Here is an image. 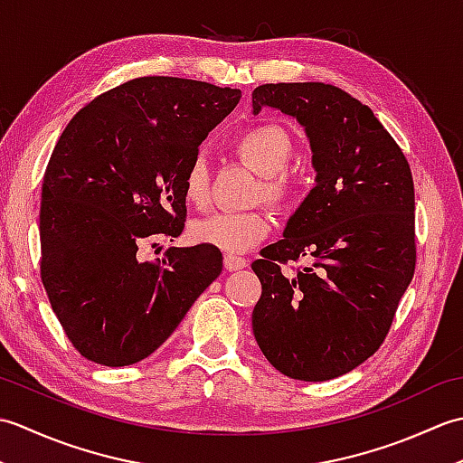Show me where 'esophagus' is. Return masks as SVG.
I'll list each match as a JSON object with an SVG mask.
<instances>
[{"instance_id":"obj_1","label":"esophagus","mask_w":463,"mask_h":463,"mask_svg":"<svg viewBox=\"0 0 463 463\" xmlns=\"http://www.w3.org/2000/svg\"><path fill=\"white\" fill-rule=\"evenodd\" d=\"M247 267V260L242 257H237V254H224V269L226 270H241Z\"/></svg>"}]
</instances>
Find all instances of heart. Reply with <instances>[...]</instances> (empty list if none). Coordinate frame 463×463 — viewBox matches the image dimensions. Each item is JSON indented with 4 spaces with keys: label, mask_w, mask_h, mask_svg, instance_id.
Segmentation results:
<instances>
[{
    "label": "heart",
    "mask_w": 463,
    "mask_h": 463,
    "mask_svg": "<svg viewBox=\"0 0 463 463\" xmlns=\"http://www.w3.org/2000/svg\"><path fill=\"white\" fill-rule=\"evenodd\" d=\"M234 151L252 169L264 175L262 194L277 204L288 203L297 194V176L287 166L294 151L292 135L279 123H259L242 131L234 141ZM184 201L203 209L211 199V176L203 159H194L183 176ZM272 229L264 211H221L194 221L191 239L222 252H247Z\"/></svg>",
    "instance_id": "heart-1"
}]
</instances>
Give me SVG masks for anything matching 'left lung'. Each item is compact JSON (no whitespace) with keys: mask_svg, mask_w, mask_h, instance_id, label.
Wrapping results in <instances>:
<instances>
[{"mask_svg":"<svg viewBox=\"0 0 463 463\" xmlns=\"http://www.w3.org/2000/svg\"><path fill=\"white\" fill-rule=\"evenodd\" d=\"M262 107L304 127L317 184L252 262V332L284 376L332 380L380 348L414 277V181L370 107L338 87L267 83L252 91V113ZM300 256L313 267L284 278L279 264Z\"/></svg>","mask_w":463,"mask_h":463,"instance_id":"left-lung-1","label":"left lung"}]
</instances>
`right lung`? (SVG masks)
Listing matches in <instances>:
<instances>
[{"instance_id": "right-lung-1", "label": "right lung", "mask_w": 463, "mask_h": 463, "mask_svg": "<svg viewBox=\"0 0 463 463\" xmlns=\"http://www.w3.org/2000/svg\"><path fill=\"white\" fill-rule=\"evenodd\" d=\"M239 101L229 87L139 77L95 97L59 137L42 186V282L83 358L141 362L221 274L209 244L155 262L137 250L183 232L186 166Z\"/></svg>"}]
</instances>
